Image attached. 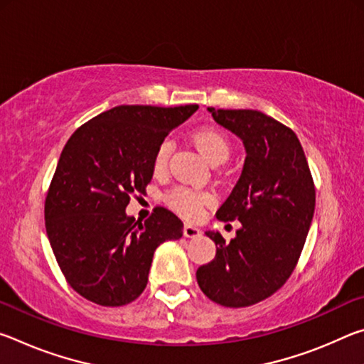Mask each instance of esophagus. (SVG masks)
<instances>
[{"label": "esophagus", "mask_w": 364, "mask_h": 364, "mask_svg": "<svg viewBox=\"0 0 364 364\" xmlns=\"http://www.w3.org/2000/svg\"><path fill=\"white\" fill-rule=\"evenodd\" d=\"M183 234H184V236H186V237L194 239V237H199L200 234H202V231H200L197 226L191 225V223H186V225H184V228H183Z\"/></svg>", "instance_id": "34e87169"}]
</instances>
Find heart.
I'll use <instances>...</instances> for the list:
<instances>
[{"instance_id": "b5f03b06", "label": "heart", "mask_w": 364, "mask_h": 364, "mask_svg": "<svg viewBox=\"0 0 364 364\" xmlns=\"http://www.w3.org/2000/svg\"><path fill=\"white\" fill-rule=\"evenodd\" d=\"M193 141L196 143L197 149L202 152V156L210 164H221L230 157V141H228L223 133L215 130V128H199V130L193 133ZM170 151L171 143L168 139H165L159 144L152 160V167L156 173H162L167 168ZM212 200L213 197L205 193V191H197L186 186H178L167 194V202L170 207L188 218L199 217L204 212V208L212 204Z\"/></svg>"}]
</instances>
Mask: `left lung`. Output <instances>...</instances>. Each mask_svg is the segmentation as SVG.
I'll use <instances>...</instances> for the list:
<instances>
[{
    "label": "left lung",
    "mask_w": 364,
    "mask_h": 364,
    "mask_svg": "<svg viewBox=\"0 0 364 364\" xmlns=\"http://www.w3.org/2000/svg\"><path fill=\"white\" fill-rule=\"evenodd\" d=\"M208 112L245 147L242 173L217 212L218 220H239L241 228L230 242L218 231L205 232L217 255L196 278L215 304L249 306L273 295L292 274L315 213V183L289 127L250 109Z\"/></svg>",
    "instance_id": "left-lung-1"
}]
</instances>
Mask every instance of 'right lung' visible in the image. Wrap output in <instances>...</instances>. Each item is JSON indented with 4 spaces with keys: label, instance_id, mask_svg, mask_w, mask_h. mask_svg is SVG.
<instances>
[{
    "label": "right lung",
    "instance_id": "add662e5",
    "mask_svg": "<svg viewBox=\"0 0 364 364\" xmlns=\"http://www.w3.org/2000/svg\"><path fill=\"white\" fill-rule=\"evenodd\" d=\"M197 104L117 106L77 128L60 154L45 200L46 234L65 279L86 300L122 306L147 284L154 252L183 236V221L156 207L144 223L125 213L144 194L165 136Z\"/></svg>",
    "mask_w": 364,
    "mask_h": 364
}]
</instances>
